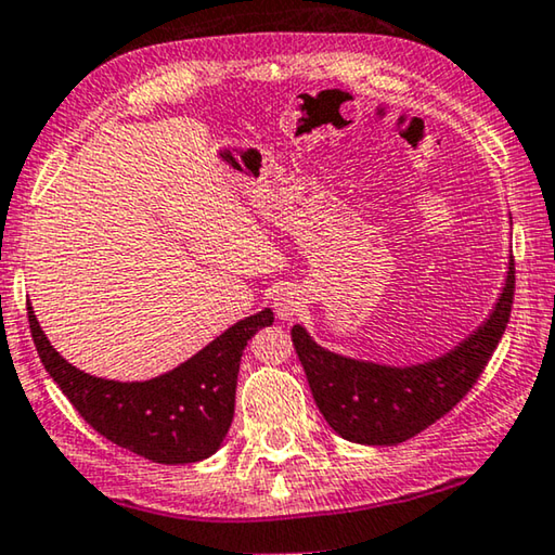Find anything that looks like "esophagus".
I'll list each match as a JSON object with an SVG mask.
<instances>
[{
	"instance_id": "1",
	"label": "esophagus",
	"mask_w": 555,
	"mask_h": 555,
	"mask_svg": "<svg viewBox=\"0 0 555 555\" xmlns=\"http://www.w3.org/2000/svg\"><path fill=\"white\" fill-rule=\"evenodd\" d=\"M300 307H302L300 289L283 287V289H280V293L275 295V312H278V318H283V320L293 318V314L300 312Z\"/></svg>"
}]
</instances>
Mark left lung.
<instances>
[{
  "label": "left lung",
  "instance_id": "obj_1",
  "mask_svg": "<svg viewBox=\"0 0 555 555\" xmlns=\"http://www.w3.org/2000/svg\"><path fill=\"white\" fill-rule=\"evenodd\" d=\"M511 255L506 287L489 320L449 354L416 366H382L327 352L295 325V352L322 416L339 437L354 444L395 447L449 414L479 382L499 339L504 337L516 289Z\"/></svg>",
  "mask_w": 555,
  "mask_h": 555
}]
</instances>
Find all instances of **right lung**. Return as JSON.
I'll return each instance as SVG.
<instances>
[{"instance_id": "obj_1", "label": "right lung", "mask_w": 555, "mask_h": 555, "mask_svg": "<svg viewBox=\"0 0 555 555\" xmlns=\"http://www.w3.org/2000/svg\"><path fill=\"white\" fill-rule=\"evenodd\" d=\"M29 330L39 360L81 420L101 437L156 464H193L216 454L235 412V385L243 349L260 327L272 325L262 310L149 382H111L76 370L41 332L31 307Z\"/></svg>"}]
</instances>
